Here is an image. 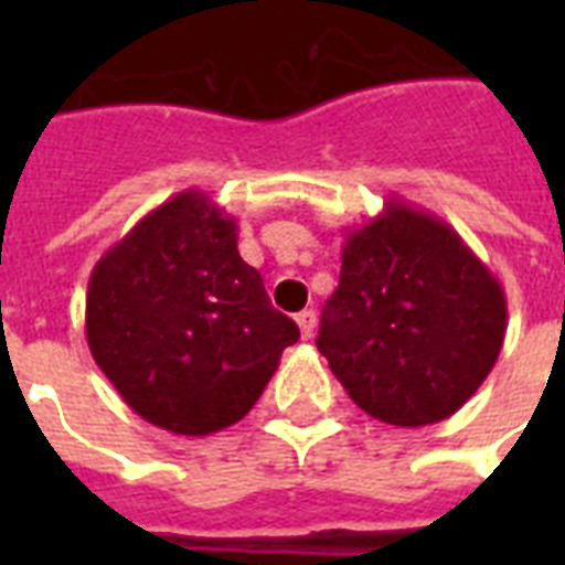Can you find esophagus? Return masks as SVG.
<instances>
[{
    "mask_svg": "<svg viewBox=\"0 0 565 565\" xmlns=\"http://www.w3.org/2000/svg\"><path fill=\"white\" fill-rule=\"evenodd\" d=\"M296 322H299V331L305 340H310L313 337V331H317V310H301L299 317H296Z\"/></svg>",
    "mask_w": 565,
    "mask_h": 565,
    "instance_id": "34e87169",
    "label": "esophagus"
}]
</instances>
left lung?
<instances>
[{
  "mask_svg": "<svg viewBox=\"0 0 565 565\" xmlns=\"http://www.w3.org/2000/svg\"><path fill=\"white\" fill-rule=\"evenodd\" d=\"M508 299L448 222L398 199L345 231L317 349L372 419L422 428L463 407L499 361Z\"/></svg>",
  "mask_w": 565,
  "mask_h": 565,
  "instance_id": "1",
  "label": "left lung"
}]
</instances>
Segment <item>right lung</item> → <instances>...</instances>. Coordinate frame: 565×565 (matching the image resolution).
<instances>
[{"label": "right lung", "instance_id": "right-lung-1", "mask_svg": "<svg viewBox=\"0 0 565 565\" xmlns=\"http://www.w3.org/2000/svg\"><path fill=\"white\" fill-rule=\"evenodd\" d=\"M84 334L137 416L207 437L255 407L299 328L239 257L237 220L184 190L96 260Z\"/></svg>", "mask_w": 565, "mask_h": 565}]
</instances>
